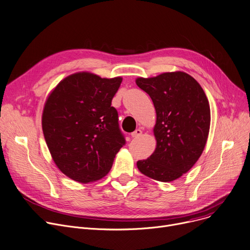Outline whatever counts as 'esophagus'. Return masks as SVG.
Returning <instances> with one entry per match:
<instances>
[{
	"mask_svg": "<svg viewBox=\"0 0 250 250\" xmlns=\"http://www.w3.org/2000/svg\"><path fill=\"white\" fill-rule=\"evenodd\" d=\"M141 134H142V131L140 129H136L135 131L131 133V137L132 138H138L139 136H141Z\"/></svg>",
	"mask_w": 250,
	"mask_h": 250,
	"instance_id": "1",
	"label": "esophagus"
}]
</instances>
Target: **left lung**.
Returning a JSON list of instances; mask_svg holds the SVG:
<instances>
[{
    "mask_svg": "<svg viewBox=\"0 0 250 250\" xmlns=\"http://www.w3.org/2000/svg\"><path fill=\"white\" fill-rule=\"evenodd\" d=\"M137 86L152 99L156 110L155 151L137 167L142 174L162 182L181 177L204 150L210 107L199 83L184 72H168L137 78Z\"/></svg>",
    "mask_w": 250,
    "mask_h": 250,
    "instance_id": "left-lung-1",
    "label": "left lung"
}]
</instances>
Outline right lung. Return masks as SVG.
Wrapping results in <instances>:
<instances>
[{
  "label": "right lung",
  "mask_w": 250,
  "mask_h": 250,
  "mask_svg": "<svg viewBox=\"0 0 250 250\" xmlns=\"http://www.w3.org/2000/svg\"><path fill=\"white\" fill-rule=\"evenodd\" d=\"M121 77L80 72L62 80L49 95L42 115L52 158L69 178L88 183L108 174L126 141L111 106Z\"/></svg>",
  "instance_id": "right-lung-1"
}]
</instances>
